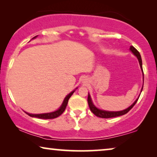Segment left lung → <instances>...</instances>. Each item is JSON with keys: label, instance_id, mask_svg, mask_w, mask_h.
Listing matches in <instances>:
<instances>
[{"label": "left lung", "instance_id": "8db88e82", "mask_svg": "<svg viewBox=\"0 0 157 157\" xmlns=\"http://www.w3.org/2000/svg\"><path fill=\"white\" fill-rule=\"evenodd\" d=\"M130 51H132L133 53H134V55H135L137 57V59H138V60H139V64H140L141 69V71H142V72H143V69H142V61H141V58L140 53H139V51H137L136 49L135 48L134 46H130ZM143 78H144V72H143ZM142 89H143V87H142V89H141V92L142 91ZM139 98V96L138 97V98H137V99L133 103V104L131 105L129 107H128V108L124 109V110H123V111H108L101 110V109H99L96 108V107L94 105L93 102H92L91 96H90L89 94V96H88V104H89L90 110L91 111V112L93 113L94 115H96V117H100V118L109 119V118L117 117H119V116H122V115L126 114V113H128V111H129L131 109H132L133 107H134V105L136 104V103L137 102V101H138Z\"/></svg>", "mask_w": 157, "mask_h": 157}]
</instances>
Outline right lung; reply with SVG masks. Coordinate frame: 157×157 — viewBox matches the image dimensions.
I'll return each mask as SVG.
<instances>
[{
    "mask_svg": "<svg viewBox=\"0 0 157 157\" xmlns=\"http://www.w3.org/2000/svg\"><path fill=\"white\" fill-rule=\"evenodd\" d=\"M37 37V36H35V37L33 38H36ZM77 89V88H76ZM75 90L74 91H73L71 92L70 94H68L67 96H66V98H64L63 100V102L62 105L61 106V107L58 109L57 111H53V112H51V113H40V114H33V113H27L28 115L30 116V117H36V118H38V119H55V118H57L58 117H59L60 115H61L62 113H63V111H65V109L66 108V106H67L68 104V99H69L71 96H72V94L74 93Z\"/></svg>",
    "mask_w": 157,
    "mask_h": 157,
    "instance_id": "obj_1",
    "label": "right lung"
}]
</instances>
